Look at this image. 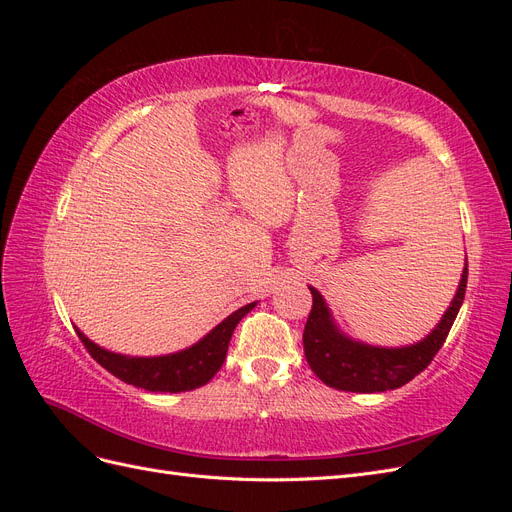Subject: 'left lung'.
I'll list each match as a JSON object with an SVG mask.
<instances>
[{
    "label": "left lung",
    "instance_id": "left-lung-1",
    "mask_svg": "<svg viewBox=\"0 0 512 512\" xmlns=\"http://www.w3.org/2000/svg\"><path fill=\"white\" fill-rule=\"evenodd\" d=\"M466 286L468 258L466 265H463L455 297L440 322L421 342L399 348L371 346L346 335L337 327L322 294L314 286H309L314 305L303 331L305 359L314 374L337 391L384 393L399 389V386L408 384L414 376L421 374L442 348L444 339L459 314L463 297H466Z\"/></svg>",
    "mask_w": 512,
    "mask_h": 512
}]
</instances>
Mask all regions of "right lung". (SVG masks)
Here are the masks:
<instances>
[{
	"instance_id": "obj_1",
	"label": "right lung",
	"mask_w": 512,
	"mask_h": 512,
	"mask_svg": "<svg viewBox=\"0 0 512 512\" xmlns=\"http://www.w3.org/2000/svg\"><path fill=\"white\" fill-rule=\"evenodd\" d=\"M254 307L256 301L243 305L190 348L162 356H130L111 352L91 342L81 329H76V333H79L89 354L115 378L151 393H183L198 389L218 374L226 359L232 331Z\"/></svg>"
}]
</instances>
